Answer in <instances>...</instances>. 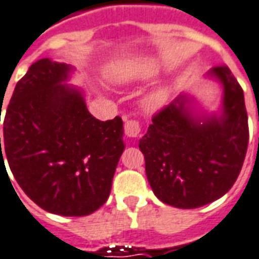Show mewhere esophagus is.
I'll return each mask as SVG.
<instances>
[{"label":"esophagus","instance_id":"34e87169","mask_svg":"<svg viewBox=\"0 0 259 259\" xmlns=\"http://www.w3.org/2000/svg\"><path fill=\"white\" fill-rule=\"evenodd\" d=\"M124 131H125V135L130 138H137L141 132V125H139V121L138 120H130V121L125 122L124 125Z\"/></svg>","mask_w":259,"mask_h":259}]
</instances>
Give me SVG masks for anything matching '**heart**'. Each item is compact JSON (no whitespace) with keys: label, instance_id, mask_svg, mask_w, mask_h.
Instances as JSON below:
<instances>
[{"label":"heart","instance_id":"heart-1","mask_svg":"<svg viewBox=\"0 0 259 259\" xmlns=\"http://www.w3.org/2000/svg\"><path fill=\"white\" fill-rule=\"evenodd\" d=\"M152 66L149 65L127 63V65L118 66L116 69L111 70L109 78L116 84H127V82H132V81L146 78L152 74ZM169 94H171V85H168V84L158 85L146 96V105L149 107H153V109L160 107L168 99Z\"/></svg>","mask_w":259,"mask_h":259}]
</instances>
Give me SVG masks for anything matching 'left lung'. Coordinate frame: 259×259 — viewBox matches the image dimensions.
Here are the masks:
<instances>
[{
  "mask_svg": "<svg viewBox=\"0 0 259 259\" xmlns=\"http://www.w3.org/2000/svg\"><path fill=\"white\" fill-rule=\"evenodd\" d=\"M205 77L222 87L220 113L194 114L193 98L182 94L153 116L139 141L153 192L177 208H197L229 192L248 146L244 94L235 75L218 66Z\"/></svg>",
  "mask_w": 259,
  "mask_h": 259,
  "instance_id": "1",
  "label": "left lung"
}]
</instances>
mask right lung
Returning a JSON list of instances; mask_svg holds the SVG:
<instances>
[{"label": "right lung", "instance_id": "add662e5", "mask_svg": "<svg viewBox=\"0 0 259 259\" xmlns=\"http://www.w3.org/2000/svg\"><path fill=\"white\" fill-rule=\"evenodd\" d=\"M73 71L48 58L30 66L5 110L0 165L8 160L19 186L42 209L84 217L109 199L125 145L121 118L99 121L82 91L65 84Z\"/></svg>", "mask_w": 259, "mask_h": 259}]
</instances>
